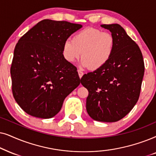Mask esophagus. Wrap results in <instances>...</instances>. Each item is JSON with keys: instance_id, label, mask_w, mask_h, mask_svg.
<instances>
[{"instance_id": "obj_1", "label": "esophagus", "mask_w": 156, "mask_h": 156, "mask_svg": "<svg viewBox=\"0 0 156 156\" xmlns=\"http://www.w3.org/2000/svg\"><path fill=\"white\" fill-rule=\"evenodd\" d=\"M78 76H79L80 78H81L82 76H83V73L82 70H79V69L78 70Z\"/></svg>"}]
</instances>
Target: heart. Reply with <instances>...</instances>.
Here are the masks:
<instances>
[{"instance_id": "b5f03b06", "label": "heart", "mask_w": 156, "mask_h": 156, "mask_svg": "<svg viewBox=\"0 0 156 156\" xmlns=\"http://www.w3.org/2000/svg\"><path fill=\"white\" fill-rule=\"evenodd\" d=\"M115 38L109 32L87 28L77 32L73 39H67L63 45L64 59L70 63L81 56L80 66L98 70L111 58L115 49Z\"/></svg>"}]
</instances>
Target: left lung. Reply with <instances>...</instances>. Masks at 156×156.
Here are the masks:
<instances>
[{
	"label": "left lung",
	"instance_id": "left-lung-1",
	"mask_svg": "<svg viewBox=\"0 0 156 156\" xmlns=\"http://www.w3.org/2000/svg\"><path fill=\"white\" fill-rule=\"evenodd\" d=\"M115 38L110 61L98 70L85 74L80 83L88 90L86 110L97 121L112 123L125 117L136 104L145 66L138 45L119 24H103Z\"/></svg>",
	"mask_w": 156,
	"mask_h": 156
}]
</instances>
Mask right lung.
I'll return each instance as SVG.
<instances>
[{
	"label": "right lung",
	"instance_id": "obj_1",
	"mask_svg": "<svg viewBox=\"0 0 156 156\" xmlns=\"http://www.w3.org/2000/svg\"><path fill=\"white\" fill-rule=\"evenodd\" d=\"M82 25L45 19L19 39L10 67L12 91L29 115L51 118L79 86L77 68L64 59L63 45Z\"/></svg>",
	"mask_w": 156,
	"mask_h": 156
}]
</instances>
